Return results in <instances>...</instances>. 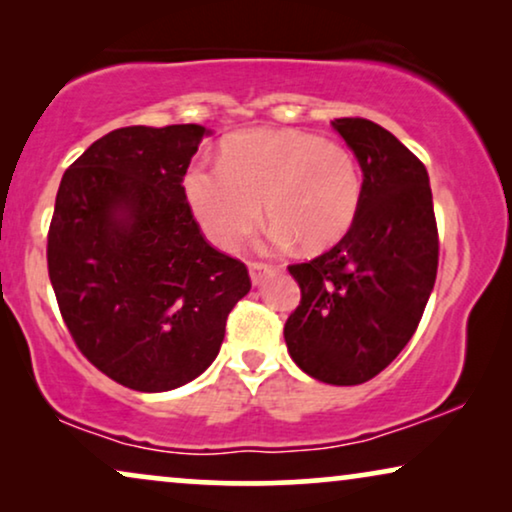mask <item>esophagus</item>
<instances>
[{"label":"esophagus","instance_id":"obj_1","mask_svg":"<svg viewBox=\"0 0 512 512\" xmlns=\"http://www.w3.org/2000/svg\"><path fill=\"white\" fill-rule=\"evenodd\" d=\"M275 272V265L270 263H261V261H251L249 263V275H251V282L254 284H261L265 277L272 275Z\"/></svg>","mask_w":512,"mask_h":512}]
</instances>
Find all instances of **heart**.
Instances as JSON below:
<instances>
[{
  "label": "heart",
  "instance_id": "heart-1",
  "mask_svg": "<svg viewBox=\"0 0 512 512\" xmlns=\"http://www.w3.org/2000/svg\"><path fill=\"white\" fill-rule=\"evenodd\" d=\"M186 200L205 235L235 247L261 221L275 223L277 244L324 251L352 230L363 181L354 153L300 130H242L221 146L219 167L193 165Z\"/></svg>",
  "mask_w": 512,
  "mask_h": 512
}]
</instances>
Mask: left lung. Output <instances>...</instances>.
I'll use <instances>...</instances> for the list:
<instances>
[{
    "instance_id": "obj_1",
    "label": "left lung",
    "mask_w": 512,
    "mask_h": 512,
    "mask_svg": "<svg viewBox=\"0 0 512 512\" xmlns=\"http://www.w3.org/2000/svg\"><path fill=\"white\" fill-rule=\"evenodd\" d=\"M363 172L361 209L342 240L289 265L300 305L284 340L314 380H373L415 335L436 284L438 226L422 160L368 118H335Z\"/></svg>"
}]
</instances>
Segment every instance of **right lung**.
Wrapping results in <instances>:
<instances>
[{
  "label": "right lung",
  "instance_id": "obj_1",
  "mask_svg": "<svg viewBox=\"0 0 512 512\" xmlns=\"http://www.w3.org/2000/svg\"><path fill=\"white\" fill-rule=\"evenodd\" d=\"M205 128L130 125L69 165L48 228V277L69 335L135 391L205 373L251 289L247 265L205 240L184 174Z\"/></svg>",
  "mask_w": 512,
  "mask_h": 512
}]
</instances>
